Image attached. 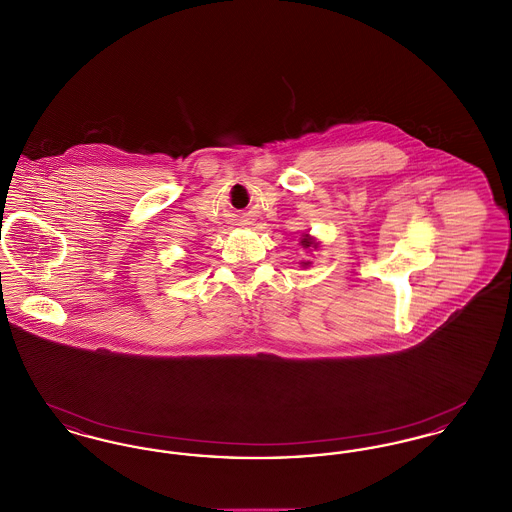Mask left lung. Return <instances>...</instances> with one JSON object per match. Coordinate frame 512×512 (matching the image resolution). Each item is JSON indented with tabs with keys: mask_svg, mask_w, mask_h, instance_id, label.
Returning a JSON list of instances; mask_svg holds the SVG:
<instances>
[{
	"mask_svg": "<svg viewBox=\"0 0 512 512\" xmlns=\"http://www.w3.org/2000/svg\"><path fill=\"white\" fill-rule=\"evenodd\" d=\"M301 244H303V247H311V245H313V247H317L313 242H309L307 238H303V240H301ZM305 265H307V263H305Z\"/></svg>",
	"mask_w": 512,
	"mask_h": 512,
	"instance_id": "1",
	"label": "left lung"
}]
</instances>
